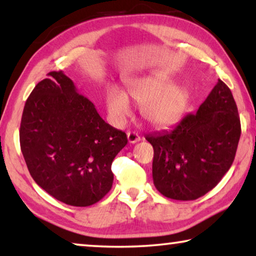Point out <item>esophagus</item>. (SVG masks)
I'll return each mask as SVG.
<instances>
[{"mask_svg":"<svg viewBox=\"0 0 256 256\" xmlns=\"http://www.w3.org/2000/svg\"><path fill=\"white\" fill-rule=\"evenodd\" d=\"M127 138H128L129 143H136L141 140V136H140L138 132H128Z\"/></svg>","mask_w":256,"mask_h":256,"instance_id":"34e87169","label":"esophagus"}]
</instances>
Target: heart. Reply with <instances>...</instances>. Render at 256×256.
Instances as JSON below:
<instances>
[{
	"mask_svg": "<svg viewBox=\"0 0 256 256\" xmlns=\"http://www.w3.org/2000/svg\"><path fill=\"white\" fill-rule=\"evenodd\" d=\"M128 96L141 106L143 118L152 124L170 126L183 118L190 104V90L183 85H172L164 76L132 79L127 84ZM106 107L110 118L124 121L132 112L130 101L116 86L106 90Z\"/></svg>",
	"mask_w": 256,
	"mask_h": 256,
	"instance_id": "heart-1",
	"label": "heart"
}]
</instances>
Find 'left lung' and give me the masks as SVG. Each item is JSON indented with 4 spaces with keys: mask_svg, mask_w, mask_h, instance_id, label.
Listing matches in <instances>:
<instances>
[{
    "mask_svg": "<svg viewBox=\"0 0 256 256\" xmlns=\"http://www.w3.org/2000/svg\"><path fill=\"white\" fill-rule=\"evenodd\" d=\"M241 124L232 92L218 80L197 113L172 130L146 136L154 148L157 190L176 200H194L211 191L232 166Z\"/></svg>",
    "mask_w": 256,
    "mask_h": 256,
    "instance_id": "8db88e82",
    "label": "left lung"
}]
</instances>
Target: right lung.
Returning <instances> with one entry per match:
<instances>
[{
	"instance_id": "1",
	"label": "right lung",
	"mask_w": 256,
	"mask_h": 256,
	"mask_svg": "<svg viewBox=\"0 0 256 256\" xmlns=\"http://www.w3.org/2000/svg\"><path fill=\"white\" fill-rule=\"evenodd\" d=\"M48 76L28 98L20 121L28 170L57 200L93 205L112 188V163L127 144V135L106 124L62 71Z\"/></svg>"
}]
</instances>
